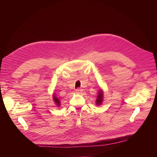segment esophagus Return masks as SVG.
<instances>
[{
    "mask_svg": "<svg viewBox=\"0 0 157 157\" xmlns=\"http://www.w3.org/2000/svg\"><path fill=\"white\" fill-rule=\"evenodd\" d=\"M82 92H83V90H82V89L80 88H78L76 89V92L78 93V94H80V93H81Z\"/></svg>",
    "mask_w": 157,
    "mask_h": 157,
    "instance_id": "esophagus-1",
    "label": "esophagus"
}]
</instances>
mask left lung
<instances>
[{
	"label": "left lung",
	"instance_id": "8db88e82",
	"mask_svg": "<svg viewBox=\"0 0 157 157\" xmlns=\"http://www.w3.org/2000/svg\"><path fill=\"white\" fill-rule=\"evenodd\" d=\"M102 98H103V95H102V92L101 91L99 92V94H98L97 95V101H96V104L97 105H99L102 103Z\"/></svg>",
	"mask_w": 157,
	"mask_h": 157
}]
</instances>
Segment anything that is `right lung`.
Listing matches in <instances>:
<instances>
[{"label": "right lung", "mask_w": 157, "mask_h": 157, "mask_svg": "<svg viewBox=\"0 0 157 157\" xmlns=\"http://www.w3.org/2000/svg\"><path fill=\"white\" fill-rule=\"evenodd\" d=\"M53 99H54V101L55 102V103H56L58 105H60V101H59V100L58 99V98L56 97V96H55V95H54V96H53Z\"/></svg>", "instance_id": "add662e5"}]
</instances>
